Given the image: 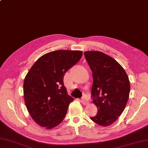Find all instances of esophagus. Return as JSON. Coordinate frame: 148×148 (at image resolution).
<instances>
[{
	"label": "esophagus",
	"mask_w": 148,
	"mask_h": 148,
	"mask_svg": "<svg viewBox=\"0 0 148 148\" xmlns=\"http://www.w3.org/2000/svg\"><path fill=\"white\" fill-rule=\"evenodd\" d=\"M81 103L83 105H88L89 103V101L88 100H86V99L85 98H83V99H81Z\"/></svg>",
	"instance_id": "esophagus-1"
}]
</instances>
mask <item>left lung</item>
<instances>
[{"mask_svg":"<svg viewBox=\"0 0 148 148\" xmlns=\"http://www.w3.org/2000/svg\"><path fill=\"white\" fill-rule=\"evenodd\" d=\"M92 73V102L98 112L90 117L103 127L115 122L124 110L130 92V82L123 68L114 58L99 51L84 53Z\"/></svg>","mask_w":148,"mask_h":148,"instance_id":"8db88e82","label":"left lung"}]
</instances>
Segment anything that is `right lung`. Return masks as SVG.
Listing matches in <instances>:
<instances>
[{"label":"right lung","mask_w":148,"mask_h":148,"mask_svg":"<svg viewBox=\"0 0 148 148\" xmlns=\"http://www.w3.org/2000/svg\"><path fill=\"white\" fill-rule=\"evenodd\" d=\"M82 56L79 50L51 51L40 57L26 74L23 84L25 104L41 127L51 129L62 122L74 100L64 86V76Z\"/></svg>","instance_id":"add662e5"}]
</instances>
